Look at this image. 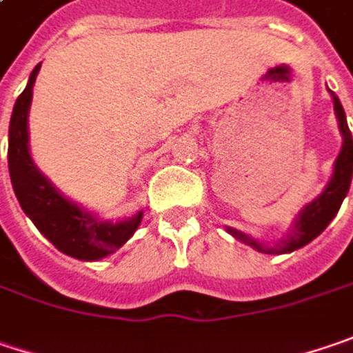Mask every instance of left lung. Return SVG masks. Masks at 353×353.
<instances>
[{"label": "left lung", "mask_w": 353, "mask_h": 353, "mask_svg": "<svg viewBox=\"0 0 353 353\" xmlns=\"http://www.w3.org/2000/svg\"><path fill=\"white\" fill-rule=\"evenodd\" d=\"M330 91V89H327ZM332 101H334V113L338 119V129L342 132V149L338 159L334 161V170L332 176L327 181V185L324 186V190L308 203L292 222L290 230L286 236H282L276 242H266V240H258V238L250 236L238 228L226 226V232L240 240L242 244L254 248L256 252L262 254H288L294 252L302 246L310 244L314 238H318L330 222L334 221V216L338 214L340 206L344 203L345 194L350 190L352 185V174H353V139L352 132L347 129V121H345V113L340 99L336 97L332 91Z\"/></svg>", "instance_id": "1"}]
</instances>
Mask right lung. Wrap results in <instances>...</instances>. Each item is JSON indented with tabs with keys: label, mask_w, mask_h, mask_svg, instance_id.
Returning a JSON list of instances; mask_svg holds the SVG:
<instances>
[{
	"label": "right lung",
	"mask_w": 353,
	"mask_h": 353,
	"mask_svg": "<svg viewBox=\"0 0 353 353\" xmlns=\"http://www.w3.org/2000/svg\"><path fill=\"white\" fill-rule=\"evenodd\" d=\"M39 69L41 63L31 71L9 121L8 165L11 185L29 221L59 252L83 262H95L117 252L134 234L143 221V210L123 221H105L97 212L67 199L33 163L27 121Z\"/></svg>",
	"instance_id": "right-lung-1"
}]
</instances>
